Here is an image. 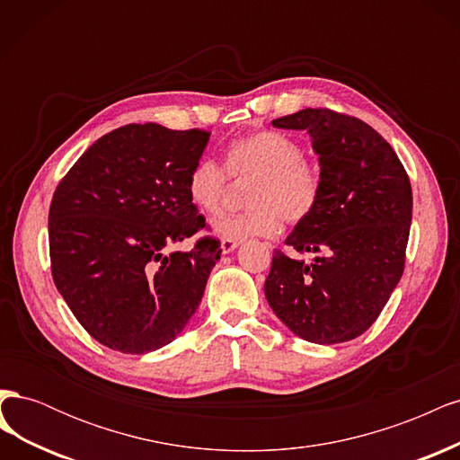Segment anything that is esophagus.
<instances>
[{"instance_id":"obj_1","label":"esophagus","mask_w":460,"mask_h":460,"mask_svg":"<svg viewBox=\"0 0 460 460\" xmlns=\"http://www.w3.org/2000/svg\"><path fill=\"white\" fill-rule=\"evenodd\" d=\"M238 245H240V242H235V240H222L220 242V249H222V253L225 255H228V253H232L234 249H238Z\"/></svg>"}]
</instances>
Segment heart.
<instances>
[{
    "label": "heart",
    "mask_w": 460,
    "mask_h": 460,
    "mask_svg": "<svg viewBox=\"0 0 460 460\" xmlns=\"http://www.w3.org/2000/svg\"><path fill=\"white\" fill-rule=\"evenodd\" d=\"M226 171L234 178H255L243 215H225L211 232L226 240L269 238L280 230L282 217L289 222L309 218L320 199V172L305 159L294 137L262 130L232 142L225 151ZM188 198L205 215H215L226 190V174L211 159H199L188 174Z\"/></svg>",
    "instance_id": "obj_1"
}]
</instances>
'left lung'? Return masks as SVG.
I'll return each mask as SVG.
<instances>
[{
	"label": "left lung",
	"instance_id": "1",
	"mask_svg": "<svg viewBox=\"0 0 460 460\" xmlns=\"http://www.w3.org/2000/svg\"><path fill=\"white\" fill-rule=\"evenodd\" d=\"M311 136L320 199L286 243L311 262L276 249L264 296L274 314L318 345L367 332L405 269L412 190L399 157L367 122L328 109H301L272 120Z\"/></svg>",
	"mask_w": 460,
	"mask_h": 460
}]
</instances>
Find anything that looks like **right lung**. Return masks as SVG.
I'll return each instance as SVG.
<instances>
[{"label": "right lung", "instance_id": "add662e5", "mask_svg": "<svg viewBox=\"0 0 460 460\" xmlns=\"http://www.w3.org/2000/svg\"><path fill=\"white\" fill-rule=\"evenodd\" d=\"M208 136L127 124L92 144L53 193V282L78 323L109 349L157 351L199 307L220 242L166 249L205 226L186 182Z\"/></svg>", "mask_w": 460, "mask_h": 460}]
</instances>
